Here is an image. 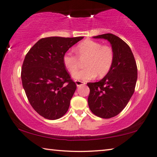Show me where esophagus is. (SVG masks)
Segmentation results:
<instances>
[{"mask_svg":"<svg viewBox=\"0 0 157 157\" xmlns=\"http://www.w3.org/2000/svg\"><path fill=\"white\" fill-rule=\"evenodd\" d=\"M75 84L77 85V86H80L82 85L85 84V82L79 81V80H75Z\"/></svg>","mask_w":157,"mask_h":157,"instance_id":"34e87169","label":"esophagus"}]
</instances>
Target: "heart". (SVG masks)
<instances>
[{
    "label": "heart",
    "instance_id": "obj_1",
    "mask_svg": "<svg viewBox=\"0 0 157 157\" xmlns=\"http://www.w3.org/2000/svg\"><path fill=\"white\" fill-rule=\"evenodd\" d=\"M79 59H86L84 69L73 74V78L79 81H88L98 76L102 78L107 75L113 65L114 52L110 46H102L99 42L86 40L75 48ZM63 63L69 72L73 73L78 68V59L70 52L63 57Z\"/></svg>",
    "mask_w": 157,
    "mask_h": 157
}]
</instances>
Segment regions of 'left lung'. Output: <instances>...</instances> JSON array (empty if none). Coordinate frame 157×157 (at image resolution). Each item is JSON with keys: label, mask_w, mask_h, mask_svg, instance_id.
Here are the masks:
<instances>
[{"label": "left lung", "mask_w": 157, "mask_h": 157, "mask_svg": "<svg viewBox=\"0 0 157 157\" xmlns=\"http://www.w3.org/2000/svg\"><path fill=\"white\" fill-rule=\"evenodd\" d=\"M109 42L114 60L109 73L98 82H89L88 104L92 113L100 118H110L120 113L134 92L137 66L129 46L113 34L93 36Z\"/></svg>", "instance_id": "8db88e82"}]
</instances>
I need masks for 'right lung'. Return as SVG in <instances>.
I'll list each match as a JSON object with an SVG mask.
<instances>
[{
	"mask_svg": "<svg viewBox=\"0 0 157 157\" xmlns=\"http://www.w3.org/2000/svg\"><path fill=\"white\" fill-rule=\"evenodd\" d=\"M83 38L41 39L26 55L21 69L23 87L32 107L45 118L56 120L68 110L77 86L66 70L63 57Z\"/></svg>",
	"mask_w": 157,
	"mask_h": 157,
	"instance_id": "right-lung-1",
	"label": "right lung"
}]
</instances>
